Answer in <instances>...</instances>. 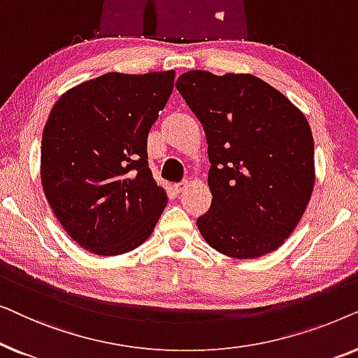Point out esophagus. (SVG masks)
<instances>
[{
	"mask_svg": "<svg viewBox=\"0 0 358 358\" xmlns=\"http://www.w3.org/2000/svg\"><path fill=\"white\" fill-rule=\"evenodd\" d=\"M187 185H189V180L184 179V180H180V182L174 184V190H176V192H182V190L187 187Z\"/></svg>",
	"mask_w": 358,
	"mask_h": 358,
	"instance_id": "1",
	"label": "esophagus"
}]
</instances>
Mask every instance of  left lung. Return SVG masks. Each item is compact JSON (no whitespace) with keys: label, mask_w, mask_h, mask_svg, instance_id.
<instances>
[{"label":"left lung","mask_w":358,"mask_h":358,"mask_svg":"<svg viewBox=\"0 0 358 358\" xmlns=\"http://www.w3.org/2000/svg\"><path fill=\"white\" fill-rule=\"evenodd\" d=\"M176 87L203 125L212 205L197 218L210 246L251 259L275 251L305 213L315 143L305 115L261 78L182 73Z\"/></svg>","instance_id":"1"}]
</instances>
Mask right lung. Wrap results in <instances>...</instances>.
Wrapping results in <instances>:
<instances>
[{"label": "right lung", "mask_w": 358, "mask_h": 358, "mask_svg": "<svg viewBox=\"0 0 358 358\" xmlns=\"http://www.w3.org/2000/svg\"><path fill=\"white\" fill-rule=\"evenodd\" d=\"M171 71L106 73L65 92L42 134L50 207L81 248L119 256L145 243L168 195L148 166V131L174 87Z\"/></svg>", "instance_id": "add662e5"}]
</instances>
